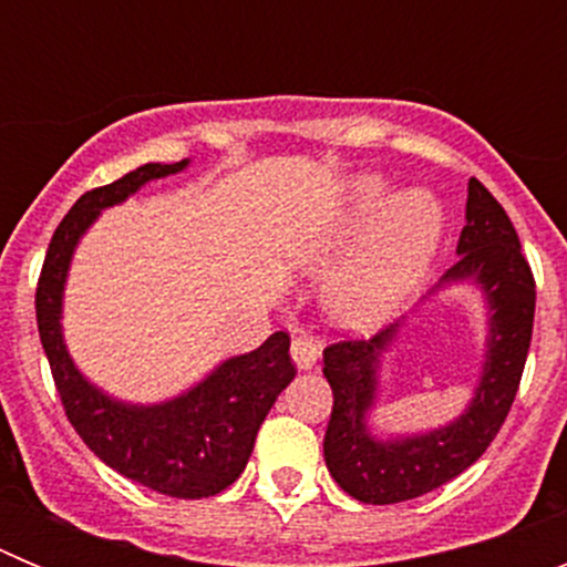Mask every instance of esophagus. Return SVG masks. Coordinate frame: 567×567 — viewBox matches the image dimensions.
Segmentation results:
<instances>
[{
    "instance_id": "1",
    "label": "esophagus",
    "mask_w": 567,
    "mask_h": 567,
    "mask_svg": "<svg viewBox=\"0 0 567 567\" xmlns=\"http://www.w3.org/2000/svg\"><path fill=\"white\" fill-rule=\"evenodd\" d=\"M320 354V340L312 338L307 332H298L292 338V360L298 363V369H312L315 360Z\"/></svg>"
}]
</instances>
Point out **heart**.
<instances>
[{
	"instance_id": "heart-1",
	"label": "heart",
	"mask_w": 567,
	"mask_h": 567,
	"mask_svg": "<svg viewBox=\"0 0 567 567\" xmlns=\"http://www.w3.org/2000/svg\"><path fill=\"white\" fill-rule=\"evenodd\" d=\"M443 209L423 189L389 193L380 178H360L334 229V244L365 234L343 272L329 287V307L346 327H372L398 307L437 249Z\"/></svg>"
}]
</instances>
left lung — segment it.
Wrapping results in <instances>:
<instances>
[{
    "label": "left lung",
    "instance_id": "left-lung-1",
    "mask_svg": "<svg viewBox=\"0 0 567 567\" xmlns=\"http://www.w3.org/2000/svg\"><path fill=\"white\" fill-rule=\"evenodd\" d=\"M457 252L460 260L443 280H477L491 307L488 358L477 398L463 417L432 434L378 443L363 420L374 403L378 358L400 323L369 340L346 338L323 349V374L334 398L323 457L334 483L360 503H405L463 474L497 437L517 398L534 332L537 284L503 204L477 178L468 182Z\"/></svg>",
    "mask_w": 567,
    "mask_h": 567
}]
</instances>
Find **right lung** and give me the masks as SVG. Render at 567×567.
<instances>
[{
	"instance_id": "add662e5",
	"label": "right lung",
	"mask_w": 567,
	"mask_h": 567,
	"mask_svg": "<svg viewBox=\"0 0 567 567\" xmlns=\"http://www.w3.org/2000/svg\"><path fill=\"white\" fill-rule=\"evenodd\" d=\"M184 167L187 162L144 164L118 182L90 189L70 207L50 238L39 272L37 323L64 414L90 452L158 494L202 499L221 494L240 477L260 423L278 394L292 383L289 334H269L255 352L227 360L193 392L169 403L124 405L93 389L76 372L59 329L64 275L79 235L96 221L99 209L113 207L142 184Z\"/></svg>"
}]
</instances>
